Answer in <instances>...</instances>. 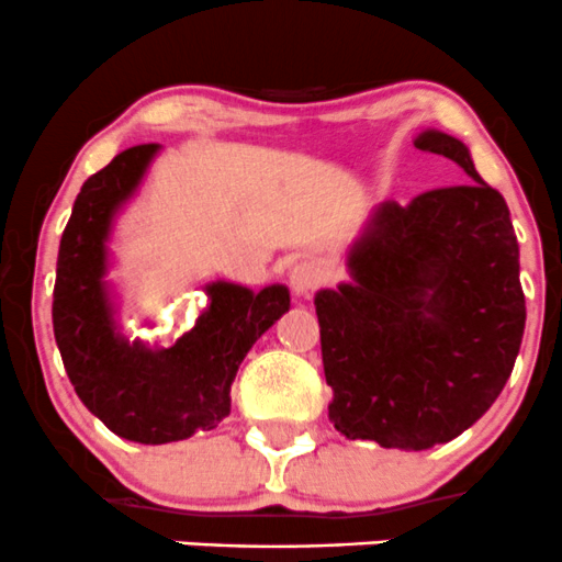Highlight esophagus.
Wrapping results in <instances>:
<instances>
[{"instance_id":"obj_1","label":"esophagus","mask_w":562,"mask_h":562,"mask_svg":"<svg viewBox=\"0 0 562 562\" xmlns=\"http://www.w3.org/2000/svg\"><path fill=\"white\" fill-rule=\"evenodd\" d=\"M319 282H323V271H319L317 263L301 261L291 269V288L299 299H310L319 288Z\"/></svg>"}]
</instances>
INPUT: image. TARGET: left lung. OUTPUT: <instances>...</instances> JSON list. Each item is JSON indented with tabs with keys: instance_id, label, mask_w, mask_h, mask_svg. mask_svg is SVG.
<instances>
[{
	"instance_id": "8db88e82",
	"label": "left lung",
	"mask_w": 562,
	"mask_h": 562,
	"mask_svg": "<svg viewBox=\"0 0 562 562\" xmlns=\"http://www.w3.org/2000/svg\"><path fill=\"white\" fill-rule=\"evenodd\" d=\"M472 181L386 200L349 248V282L314 295L328 416L349 440L427 451L470 429L507 384L526 328L509 207L453 135L424 131Z\"/></svg>"
}]
</instances>
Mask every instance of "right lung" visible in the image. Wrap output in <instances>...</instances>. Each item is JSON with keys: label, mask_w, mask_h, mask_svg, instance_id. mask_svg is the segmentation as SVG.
Masks as SVG:
<instances>
[{"label": "right lung", "mask_w": 562, "mask_h": 562, "mask_svg": "<svg viewBox=\"0 0 562 562\" xmlns=\"http://www.w3.org/2000/svg\"><path fill=\"white\" fill-rule=\"evenodd\" d=\"M159 144L116 154L85 181L60 237L53 330L74 392L114 435L144 446L187 440L232 411V381L252 344L291 310L285 285L252 293L234 282L205 285L207 306L172 347L131 341L116 325L109 282L114 215L144 181Z\"/></svg>", "instance_id": "obj_1"}]
</instances>
